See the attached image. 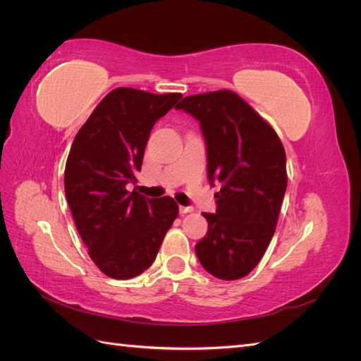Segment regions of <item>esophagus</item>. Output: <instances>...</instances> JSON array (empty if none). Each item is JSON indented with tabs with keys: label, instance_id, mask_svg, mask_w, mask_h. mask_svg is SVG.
Listing matches in <instances>:
<instances>
[{
	"label": "esophagus",
	"instance_id": "esophagus-1",
	"mask_svg": "<svg viewBox=\"0 0 361 361\" xmlns=\"http://www.w3.org/2000/svg\"><path fill=\"white\" fill-rule=\"evenodd\" d=\"M179 212L180 214H190V212H192V207L191 206H179Z\"/></svg>",
	"mask_w": 361,
	"mask_h": 361
}]
</instances>
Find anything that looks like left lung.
<instances>
[{
    "mask_svg": "<svg viewBox=\"0 0 361 361\" xmlns=\"http://www.w3.org/2000/svg\"><path fill=\"white\" fill-rule=\"evenodd\" d=\"M176 108L200 122L207 176L221 183L216 214H202L207 233L195 255L214 277L243 279L276 232L288 185L285 147L274 128L232 90L187 96Z\"/></svg>",
    "mask_w": 361,
    "mask_h": 361,
    "instance_id": "left-lung-1",
    "label": "left lung"
}]
</instances>
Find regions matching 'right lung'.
<instances>
[{
	"label": "right lung",
	"instance_id": "add662e5",
	"mask_svg": "<svg viewBox=\"0 0 361 361\" xmlns=\"http://www.w3.org/2000/svg\"><path fill=\"white\" fill-rule=\"evenodd\" d=\"M180 97L118 87L75 135L64 191L89 256L111 279L137 277L154 264L179 214L171 197L146 199L126 185L137 180L152 128Z\"/></svg>",
	"mask_w": 361,
	"mask_h": 361
}]
</instances>
